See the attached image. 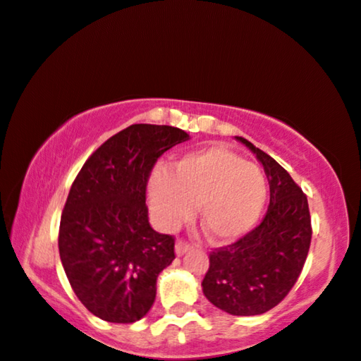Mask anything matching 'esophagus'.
<instances>
[{"instance_id":"34e87169","label":"esophagus","mask_w":361,"mask_h":361,"mask_svg":"<svg viewBox=\"0 0 361 361\" xmlns=\"http://www.w3.org/2000/svg\"><path fill=\"white\" fill-rule=\"evenodd\" d=\"M192 249H193V245L192 244H186V242H183V240H178L176 245H175L176 255H183V254H186V252L192 250Z\"/></svg>"}]
</instances>
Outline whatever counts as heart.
Returning a JSON list of instances; mask_svg holds the SVG:
<instances>
[{
  "label": "heart",
  "mask_w": 361,
  "mask_h": 361,
  "mask_svg": "<svg viewBox=\"0 0 361 361\" xmlns=\"http://www.w3.org/2000/svg\"><path fill=\"white\" fill-rule=\"evenodd\" d=\"M267 195L262 169L222 146L181 156L171 169H154L147 181V202L159 227H180L198 205L200 224L215 242L250 232L264 214Z\"/></svg>",
  "instance_id": "b5f03b06"
}]
</instances>
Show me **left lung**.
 I'll list each match as a JSON object with an SVG mask.
<instances>
[{
  "label": "left lung",
  "mask_w": 361,
  "mask_h": 361,
  "mask_svg": "<svg viewBox=\"0 0 361 361\" xmlns=\"http://www.w3.org/2000/svg\"><path fill=\"white\" fill-rule=\"evenodd\" d=\"M237 139L264 166L271 203L252 232L212 252L202 288L219 310L233 316H255L279 305L296 284L312 230L306 195L289 173L245 137Z\"/></svg>",
  "instance_id": "1"
}]
</instances>
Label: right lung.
<instances>
[{
  "instance_id": "1",
  "label": "right lung",
  "mask_w": 361,
  "mask_h": 361,
  "mask_svg": "<svg viewBox=\"0 0 361 361\" xmlns=\"http://www.w3.org/2000/svg\"><path fill=\"white\" fill-rule=\"evenodd\" d=\"M188 139L173 126L133 124L95 149L72 183L60 219V260L73 293L97 318L134 323L153 306L175 238L149 225L147 178L164 151Z\"/></svg>"
}]
</instances>
